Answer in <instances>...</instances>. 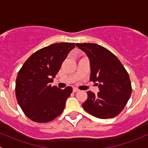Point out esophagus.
Here are the masks:
<instances>
[{"label": "esophagus", "mask_w": 148, "mask_h": 148, "mask_svg": "<svg viewBox=\"0 0 148 148\" xmlns=\"http://www.w3.org/2000/svg\"><path fill=\"white\" fill-rule=\"evenodd\" d=\"M73 92H79V89H77V88H76V87H74V88H73Z\"/></svg>", "instance_id": "1"}]
</instances>
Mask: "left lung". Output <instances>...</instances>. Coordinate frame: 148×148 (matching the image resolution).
Instances as JSON below:
<instances>
[{
	"label": "left lung",
	"mask_w": 148,
	"mask_h": 148,
	"mask_svg": "<svg viewBox=\"0 0 148 148\" xmlns=\"http://www.w3.org/2000/svg\"><path fill=\"white\" fill-rule=\"evenodd\" d=\"M89 58L90 81L96 83L97 95L87 92L82 104L85 111L100 119L112 118L125 107L132 93L129 74L111 51L96 44H76Z\"/></svg>",
	"instance_id": "left-lung-1"
}]
</instances>
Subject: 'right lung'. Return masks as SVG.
I'll use <instances>...</instances> for the list:
<instances>
[{
	"label": "right lung",
	"instance_id": "obj_1",
	"mask_svg": "<svg viewBox=\"0 0 148 148\" xmlns=\"http://www.w3.org/2000/svg\"><path fill=\"white\" fill-rule=\"evenodd\" d=\"M74 43H59L33 53L23 64L16 82V96L24 114L34 122H50L62 114L72 87L51 86L56 74Z\"/></svg>",
	"mask_w": 148,
	"mask_h": 148
}]
</instances>
